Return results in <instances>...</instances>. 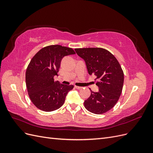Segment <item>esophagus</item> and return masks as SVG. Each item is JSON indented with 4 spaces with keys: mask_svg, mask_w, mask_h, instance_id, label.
Here are the masks:
<instances>
[{
    "mask_svg": "<svg viewBox=\"0 0 153 153\" xmlns=\"http://www.w3.org/2000/svg\"><path fill=\"white\" fill-rule=\"evenodd\" d=\"M75 87L76 88V89H82V87H79V86H76V85H75Z\"/></svg>",
    "mask_w": 153,
    "mask_h": 153,
    "instance_id": "34e87169",
    "label": "esophagus"
}]
</instances>
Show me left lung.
<instances>
[{"instance_id": "obj_1", "label": "left lung", "mask_w": 153, "mask_h": 153, "mask_svg": "<svg viewBox=\"0 0 153 153\" xmlns=\"http://www.w3.org/2000/svg\"><path fill=\"white\" fill-rule=\"evenodd\" d=\"M84 60L89 75H94L98 92L91 94L84 101L85 108L95 114H102L112 109L121 94L124 73L121 65L107 50L102 48H76Z\"/></svg>"}]
</instances>
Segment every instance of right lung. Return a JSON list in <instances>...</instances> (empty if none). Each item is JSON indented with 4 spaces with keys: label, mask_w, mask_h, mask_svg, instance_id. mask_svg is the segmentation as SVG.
Listing matches in <instances>:
<instances>
[{
    "label": "right lung",
    "mask_w": 153,
    "mask_h": 153,
    "mask_svg": "<svg viewBox=\"0 0 153 153\" xmlns=\"http://www.w3.org/2000/svg\"><path fill=\"white\" fill-rule=\"evenodd\" d=\"M71 48L50 45L41 48L32 57L27 68L25 82L29 98L37 108L52 112L61 107L73 85H66L54 80L62 59L75 54Z\"/></svg>",
    "instance_id": "obj_1"
}]
</instances>
